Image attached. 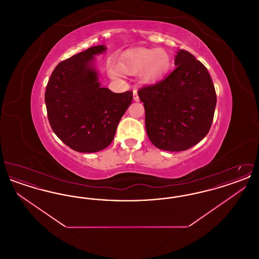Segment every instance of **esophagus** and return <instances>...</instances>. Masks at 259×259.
Listing matches in <instances>:
<instances>
[{"label":"esophagus","mask_w":259,"mask_h":259,"mask_svg":"<svg viewBox=\"0 0 259 259\" xmlns=\"http://www.w3.org/2000/svg\"><path fill=\"white\" fill-rule=\"evenodd\" d=\"M133 98H134V101H136V102H139V101H140V98H139V96H138V91H137V89L133 90Z\"/></svg>","instance_id":"obj_1"}]
</instances>
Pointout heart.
<instances>
[{
    "label": "heart",
    "instance_id": "b5f03b06",
    "mask_svg": "<svg viewBox=\"0 0 259 259\" xmlns=\"http://www.w3.org/2000/svg\"><path fill=\"white\" fill-rule=\"evenodd\" d=\"M172 58L164 49H139L124 53L117 65H111L110 72L115 77L122 74L140 73V79L152 83L163 78L170 71Z\"/></svg>",
    "mask_w": 259,
    "mask_h": 259
}]
</instances>
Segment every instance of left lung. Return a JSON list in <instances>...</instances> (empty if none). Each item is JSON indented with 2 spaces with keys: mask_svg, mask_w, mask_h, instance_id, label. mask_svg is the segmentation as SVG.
Segmentation results:
<instances>
[{
  "mask_svg": "<svg viewBox=\"0 0 259 259\" xmlns=\"http://www.w3.org/2000/svg\"><path fill=\"white\" fill-rule=\"evenodd\" d=\"M175 65L171 74L138 95L150 142L163 150L183 151L209 133L217 95L208 70L190 52L178 50Z\"/></svg>",
  "mask_w": 259,
  "mask_h": 259,
  "instance_id": "obj_1",
  "label": "left lung"
}]
</instances>
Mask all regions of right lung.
I'll use <instances>...</instances> for the list:
<instances>
[{"label": "right lung", "mask_w": 259, "mask_h": 259, "mask_svg": "<svg viewBox=\"0 0 259 259\" xmlns=\"http://www.w3.org/2000/svg\"><path fill=\"white\" fill-rule=\"evenodd\" d=\"M106 46L92 47L59 63L45 94L53 132L78 152H97L110 146L133 92L113 93L101 87L95 56Z\"/></svg>", "instance_id": "add662e5"}]
</instances>
